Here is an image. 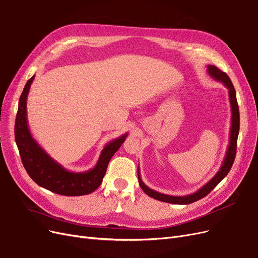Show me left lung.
I'll list each match as a JSON object with an SVG mask.
<instances>
[{
	"instance_id": "obj_1",
	"label": "left lung",
	"mask_w": 258,
	"mask_h": 258,
	"mask_svg": "<svg viewBox=\"0 0 258 258\" xmlns=\"http://www.w3.org/2000/svg\"><path fill=\"white\" fill-rule=\"evenodd\" d=\"M207 72L212 79H215L216 81L223 83V85L225 87H227V90H228L230 110H232V117H230V122H232V125H230V132H229V143L227 146V150H226V154H225V157L223 160V163H222L218 173L214 177H212V178L206 184H204L202 188L200 190H198L197 192H194L189 195H184V197H173V195L163 194V193H160V192H157L153 189L148 188V186L143 181H142L141 176H140V170L138 167V177H139L140 186L147 195H149L150 198H153L155 200L165 202V203H170V204H178V205H188V204L197 202L203 198H205L208 193H210L212 190H214L216 188V185L224 178V177L230 171V168H232V166H233V163L235 161V157H236L239 126H240V115H239V108H238L237 98H236V91H235L232 81H230L229 77L225 73L221 72L218 67H216L214 65H208Z\"/></svg>"
}]
</instances>
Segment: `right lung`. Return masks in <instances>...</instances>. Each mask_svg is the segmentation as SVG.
<instances>
[{
  "mask_svg": "<svg viewBox=\"0 0 258 258\" xmlns=\"http://www.w3.org/2000/svg\"><path fill=\"white\" fill-rule=\"evenodd\" d=\"M35 76L26 82L20 96L15 122V140L23 166L31 178L42 188L66 197H80L94 192L101 184L111 158L125 142L128 133L104 146L96 165L90 171L70 172L51 158L29 129L26 100Z\"/></svg>",
  "mask_w": 258,
  "mask_h": 258,
  "instance_id": "add662e5",
  "label": "right lung"
}]
</instances>
